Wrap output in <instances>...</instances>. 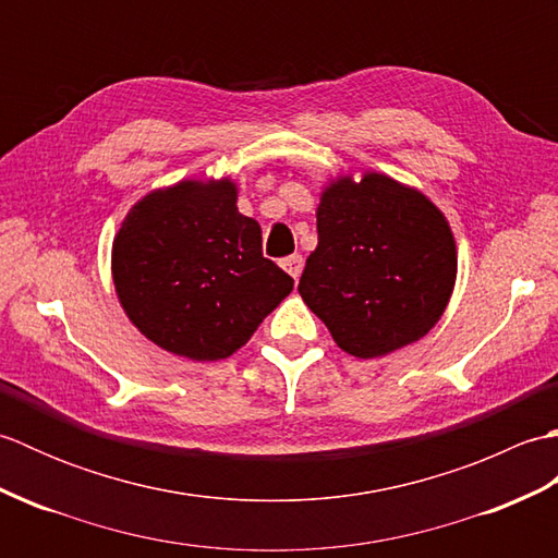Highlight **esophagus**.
<instances>
[{
	"label": "esophagus",
	"instance_id": "1",
	"mask_svg": "<svg viewBox=\"0 0 558 558\" xmlns=\"http://www.w3.org/2000/svg\"><path fill=\"white\" fill-rule=\"evenodd\" d=\"M280 266L286 268L294 280H300V276H302V268H304V258H302L300 254H292V256H286V258H282V260H280Z\"/></svg>",
	"mask_w": 558,
	"mask_h": 558
}]
</instances>
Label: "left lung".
<instances>
[{
	"mask_svg": "<svg viewBox=\"0 0 558 558\" xmlns=\"http://www.w3.org/2000/svg\"><path fill=\"white\" fill-rule=\"evenodd\" d=\"M300 294L338 345L372 360L429 333L456 282V242L429 198L384 174L330 184Z\"/></svg>",
	"mask_w": 558,
	"mask_h": 558,
	"instance_id": "1",
	"label": "left lung"
}]
</instances>
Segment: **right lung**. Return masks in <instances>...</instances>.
<instances>
[{"label": "right lung", "mask_w": 558, "mask_h": 558, "mask_svg": "<svg viewBox=\"0 0 558 558\" xmlns=\"http://www.w3.org/2000/svg\"><path fill=\"white\" fill-rule=\"evenodd\" d=\"M126 316L180 357H230L292 292L260 248L258 222L236 210L234 184L180 182L129 213L112 246Z\"/></svg>", "instance_id": "obj_1"}]
</instances>
